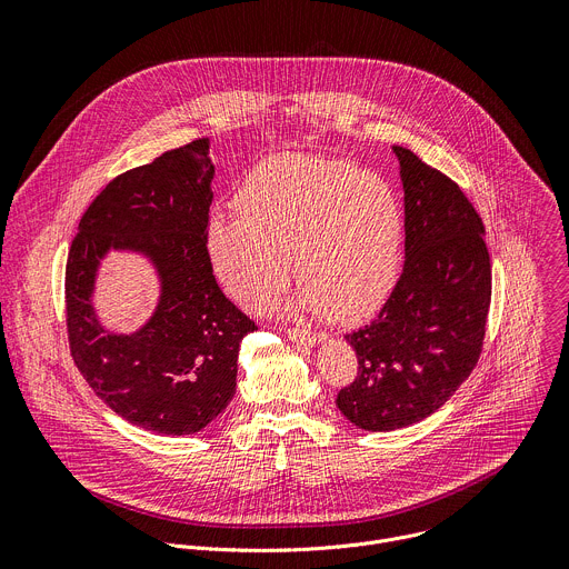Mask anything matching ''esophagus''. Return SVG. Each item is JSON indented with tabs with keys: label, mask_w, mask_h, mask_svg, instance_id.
I'll list each match as a JSON object with an SVG mask.
<instances>
[{
	"label": "esophagus",
	"mask_w": 569,
	"mask_h": 569,
	"mask_svg": "<svg viewBox=\"0 0 569 569\" xmlns=\"http://www.w3.org/2000/svg\"><path fill=\"white\" fill-rule=\"evenodd\" d=\"M288 338L292 342H306V345H319V342H327V336L323 333H312V331H306V329H286Z\"/></svg>",
	"instance_id": "1"
}]
</instances>
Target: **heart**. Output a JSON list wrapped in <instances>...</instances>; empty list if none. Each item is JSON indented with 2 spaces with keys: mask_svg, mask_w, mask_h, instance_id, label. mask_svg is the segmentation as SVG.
I'll return each instance as SVG.
<instances>
[{
  "mask_svg": "<svg viewBox=\"0 0 569 569\" xmlns=\"http://www.w3.org/2000/svg\"><path fill=\"white\" fill-rule=\"evenodd\" d=\"M238 218L216 213L204 229L211 270L224 292L263 308L290 277L295 310L353 323L393 292L405 240L396 191L351 161L279 154L254 167L233 193Z\"/></svg>",
  "mask_w": 569,
  "mask_h": 569,
  "instance_id": "obj_1",
  "label": "heart"
}]
</instances>
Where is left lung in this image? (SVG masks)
I'll list each match as a JSON object with an SVG mask.
<instances>
[{"mask_svg": "<svg viewBox=\"0 0 569 569\" xmlns=\"http://www.w3.org/2000/svg\"><path fill=\"white\" fill-rule=\"evenodd\" d=\"M393 152L405 191V268L378 317L345 336L358 376L336 400L369 432L408 428L441 408L479 360L491 306L479 213L412 150Z\"/></svg>", "mask_w": 569, "mask_h": 569, "instance_id": "left-lung-1", "label": "left lung"}]
</instances>
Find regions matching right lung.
Wrapping results in <instances>:
<instances>
[{
	"instance_id": "1",
	"label": "right lung",
	"mask_w": 569,
	"mask_h": 569,
	"mask_svg": "<svg viewBox=\"0 0 569 569\" xmlns=\"http://www.w3.org/2000/svg\"><path fill=\"white\" fill-rule=\"evenodd\" d=\"M213 173L209 139L121 173L80 218L67 257L76 367L112 412L157 435H196L227 408L240 340L257 331L218 288L207 257ZM110 249L146 256L160 279L156 312L130 337L108 332L91 301Z\"/></svg>"
}]
</instances>
